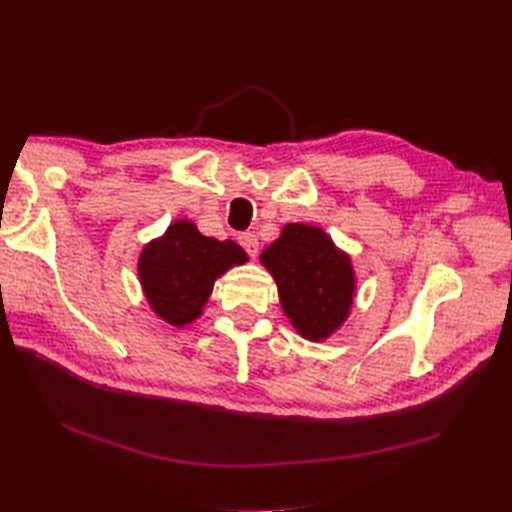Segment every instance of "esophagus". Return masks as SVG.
Wrapping results in <instances>:
<instances>
[{"label":"esophagus","mask_w":512,"mask_h":512,"mask_svg":"<svg viewBox=\"0 0 512 512\" xmlns=\"http://www.w3.org/2000/svg\"><path fill=\"white\" fill-rule=\"evenodd\" d=\"M237 242L242 244V248L246 250L250 257H255L259 253V242H257V237L253 233H239Z\"/></svg>","instance_id":"34e87169"}]
</instances>
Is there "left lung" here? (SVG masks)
Here are the masks:
<instances>
[{"label": "left lung", "mask_w": 512, "mask_h": 512, "mask_svg": "<svg viewBox=\"0 0 512 512\" xmlns=\"http://www.w3.org/2000/svg\"><path fill=\"white\" fill-rule=\"evenodd\" d=\"M259 262L273 275L281 308L303 339L325 341L350 317L356 297L352 257L321 226L286 224Z\"/></svg>", "instance_id": "obj_1"}]
</instances>
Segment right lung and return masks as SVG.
<instances>
[{"label": "right lung", "instance_id": "right-lung-1", "mask_svg": "<svg viewBox=\"0 0 512 512\" xmlns=\"http://www.w3.org/2000/svg\"><path fill=\"white\" fill-rule=\"evenodd\" d=\"M246 262L244 248L231 239L220 242L193 222L176 220L140 250L138 279L156 317L184 328L204 312L215 279Z\"/></svg>", "mask_w": 512, "mask_h": 512}]
</instances>
